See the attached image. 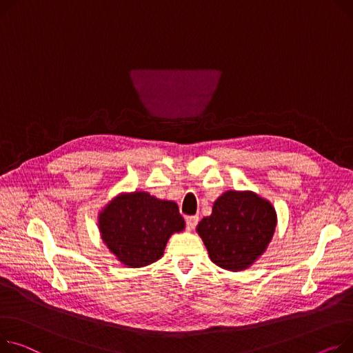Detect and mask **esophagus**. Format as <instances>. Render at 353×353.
<instances>
[{
	"label": "esophagus",
	"instance_id": "esophagus-1",
	"mask_svg": "<svg viewBox=\"0 0 353 353\" xmlns=\"http://www.w3.org/2000/svg\"><path fill=\"white\" fill-rule=\"evenodd\" d=\"M199 223V217L197 216H187L185 217V225H187V230H193Z\"/></svg>",
	"mask_w": 353,
	"mask_h": 353
}]
</instances>
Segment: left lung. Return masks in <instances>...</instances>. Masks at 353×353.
I'll return each mask as SVG.
<instances>
[{
    "instance_id": "obj_1",
    "label": "left lung",
    "mask_w": 353,
    "mask_h": 353,
    "mask_svg": "<svg viewBox=\"0 0 353 353\" xmlns=\"http://www.w3.org/2000/svg\"><path fill=\"white\" fill-rule=\"evenodd\" d=\"M276 225L270 201L251 192H225L214 201L197 232L216 265L228 271L248 268L270 244Z\"/></svg>"
}]
</instances>
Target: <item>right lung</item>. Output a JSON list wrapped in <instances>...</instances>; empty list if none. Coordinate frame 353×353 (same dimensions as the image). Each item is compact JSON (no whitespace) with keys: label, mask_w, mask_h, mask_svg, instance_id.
I'll use <instances>...</instances> for the list:
<instances>
[{"label":"right lung","mask_w":353,"mask_h":353,"mask_svg":"<svg viewBox=\"0 0 353 353\" xmlns=\"http://www.w3.org/2000/svg\"><path fill=\"white\" fill-rule=\"evenodd\" d=\"M184 225L174 201L145 192L117 196L99 216L102 240L117 260L132 268L157 261L169 237Z\"/></svg>","instance_id":"obj_1"}]
</instances>
